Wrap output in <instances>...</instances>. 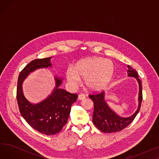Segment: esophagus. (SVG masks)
Listing matches in <instances>:
<instances>
[{
  "instance_id": "1",
  "label": "esophagus",
  "mask_w": 159,
  "mask_h": 159,
  "mask_svg": "<svg viewBox=\"0 0 159 159\" xmlns=\"http://www.w3.org/2000/svg\"><path fill=\"white\" fill-rule=\"evenodd\" d=\"M85 95H84V94H82V93H80L79 95V97H78V98H79V100H80V101H81V100H83V99H84L85 98Z\"/></svg>"
}]
</instances>
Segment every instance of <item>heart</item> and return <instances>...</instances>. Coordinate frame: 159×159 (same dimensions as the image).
<instances>
[{
  "instance_id": "1",
  "label": "heart",
  "mask_w": 159,
  "mask_h": 159,
  "mask_svg": "<svg viewBox=\"0 0 159 159\" xmlns=\"http://www.w3.org/2000/svg\"><path fill=\"white\" fill-rule=\"evenodd\" d=\"M114 73L113 63L102 58L91 57L77 62L73 69L67 71L66 77L73 86L79 84L80 79H84L86 87L91 91L104 89L111 80Z\"/></svg>"
}]
</instances>
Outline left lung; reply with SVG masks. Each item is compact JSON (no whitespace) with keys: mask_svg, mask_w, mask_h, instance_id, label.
Listing matches in <instances>:
<instances>
[{"mask_svg":"<svg viewBox=\"0 0 159 159\" xmlns=\"http://www.w3.org/2000/svg\"><path fill=\"white\" fill-rule=\"evenodd\" d=\"M127 68H128L127 71L128 77L135 78L138 82L139 88L138 107L136 111L132 115L128 117H122L112 110L106 101L104 91H102L101 93L89 95V97L92 100L94 104L93 122L99 130L104 133H111L122 130L133 122L139 112L141 102L143 101L141 81L138 78L139 75L135 69L129 65L127 66Z\"/></svg>","mask_w":159,"mask_h":159,"instance_id":"8db88e82","label":"left lung"}]
</instances>
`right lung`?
Masks as SVG:
<instances>
[{"label":"right lung","mask_w":159,"mask_h":159,"mask_svg":"<svg viewBox=\"0 0 159 159\" xmlns=\"http://www.w3.org/2000/svg\"><path fill=\"white\" fill-rule=\"evenodd\" d=\"M52 58L35 59L25 66L19 74L16 89V99L22 116L30 126L46 135L57 134L62 130L68 121L71 106L78 97L61 88L63 78L55 76V87L43 101L33 104L25 97L22 89L24 80L38 69L52 67Z\"/></svg>","instance_id":"add662e5"}]
</instances>
